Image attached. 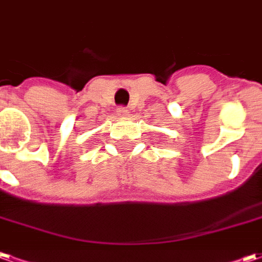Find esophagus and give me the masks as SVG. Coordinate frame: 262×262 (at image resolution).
I'll list each match as a JSON object with an SVG mask.
<instances>
[{"label":"esophagus","mask_w":262,"mask_h":262,"mask_svg":"<svg viewBox=\"0 0 262 262\" xmlns=\"http://www.w3.org/2000/svg\"><path fill=\"white\" fill-rule=\"evenodd\" d=\"M116 115H118L119 118H126V116L129 115V111H127L126 107H118V111H116Z\"/></svg>","instance_id":"obj_1"}]
</instances>
